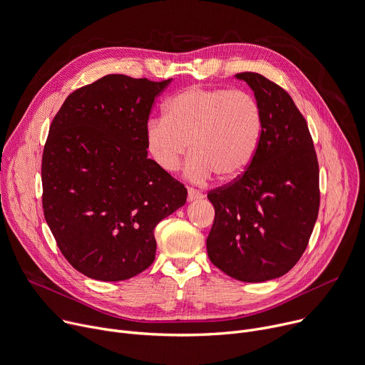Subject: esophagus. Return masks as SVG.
I'll use <instances>...</instances> for the list:
<instances>
[{"label": "esophagus", "instance_id": "1", "mask_svg": "<svg viewBox=\"0 0 365 365\" xmlns=\"http://www.w3.org/2000/svg\"><path fill=\"white\" fill-rule=\"evenodd\" d=\"M202 197H204V195L200 190L192 189V187L187 190V200L189 201H200V200H202Z\"/></svg>", "mask_w": 365, "mask_h": 365}]
</instances>
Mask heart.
<instances>
[{
  "label": "heart",
  "mask_w": 365,
  "mask_h": 365,
  "mask_svg": "<svg viewBox=\"0 0 365 365\" xmlns=\"http://www.w3.org/2000/svg\"><path fill=\"white\" fill-rule=\"evenodd\" d=\"M263 116L255 96L243 90L192 86L164 106V118L145 126V145L153 161L175 173L186 155V176L204 183L240 176L252 163L262 135Z\"/></svg>",
  "instance_id": "obj_1"
}]
</instances>
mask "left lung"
I'll list each match as a JSON object with an SVG mask.
<instances>
[{
    "label": "left lung",
    "instance_id": "1",
    "mask_svg": "<svg viewBox=\"0 0 365 365\" xmlns=\"http://www.w3.org/2000/svg\"><path fill=\"white\" fill-rule=\"evenodd\" d=\"M253 90L263 126L246 172L208 193L215 218L210 260L228 277L264 282L304 253L319 214V163L304 116L291 96L257 73L236 74Z\"/></svg>",
    "mask_w": 365,
    "mask_h": 365
}]
</instances>
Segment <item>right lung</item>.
<instances>
[{"instance_id":"obj_1","label":"right lung","mask_w":365,"mask_h":365,"mask_svg":"<svg viewBox=\"0 0 365 365\" xmlns=\"http://www.w3.org/2000/svg\"><path fill=\"white\" fill-rule=\"evenodd\" d=\"M172 83L109 74L65 98L42 157L45 220L62 255L97 281H123L155 257L154 228L187 190L148 158L154 98Z\"/></svg>"}]
</instances>
